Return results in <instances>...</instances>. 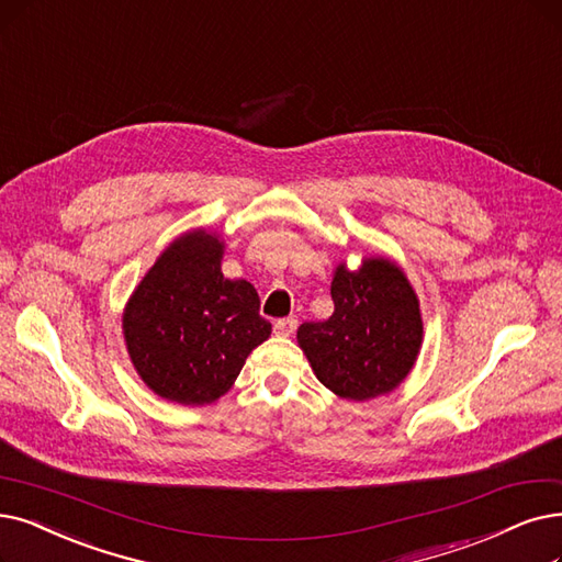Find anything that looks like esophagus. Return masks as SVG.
Returning a JSON list of instances; mask_svg holds the SVG:
<instances>
[{
  "mask_svg": "<svg viewBox=\"0 0 562 562\" xmlns=\"http://www.w3.org/2000/svg\"><path fill=\"white\" fill-rule=\"evenodd\" d=\"M295 329H297L295 316H288V318H281L274 323V334H279V336H290Z\"/></svg>",
  "mask_w": 562,
  "mask_h": 562,
  "instance_id": "1",
  "label": "esophagus"
}]
</instances>
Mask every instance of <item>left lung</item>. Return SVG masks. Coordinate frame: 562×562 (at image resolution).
I'll return each instance as SVG.
<instances>
[{"label": "left lung", "instance_id": "left-lung-1", "mask_svg": "<svg viewBox=\"0 0 562 562\" xmlns=\"http://www.w3.org/2000/svg\"><path fill=\"white\" fill-rule=\"evenodd\" d=\"M334 313L304 323L297 344L321 383L348 401L394 392L413 371L422 348L419 300L406 272L390 258L339 262L331 279Z\"/></svg>", "mask_w": 562, "mask_h": 562}]
</instances>
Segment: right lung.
<instances>
[{
	"mask_svg": "<svg viewBox=\"0 0 562 562\" xmlns=\"http://www.w3.org/2000/svg\"><path fill=\"white\" fill-rule=\"evenodd\" d=\"M226 244L195 228L170 241L133 290L124 341L143 383L179 406H207L226 394L272 334L256 288L221 272Z\"/></svg>",
	"mask_w": 562,
	"mask_h": 562,
	"instance_id": "1",
	"label": "right lung"
}]
</instances>
